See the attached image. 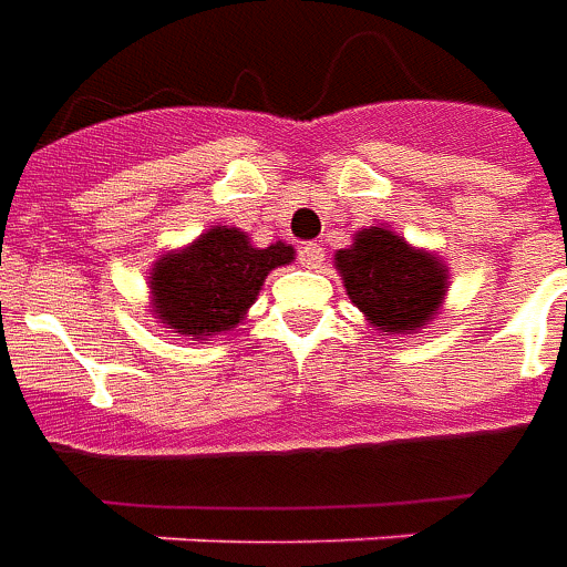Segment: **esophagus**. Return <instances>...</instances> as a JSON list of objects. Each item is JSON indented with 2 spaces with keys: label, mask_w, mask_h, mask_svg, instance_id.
I'll use <instances>...</instances> for the list:
<instances>
[{
  "label": "esophagus",
  "mask_w": 567,
  "mask_h": 567,
  "mask_svg": "<svg viewBox=\"0 0 567 567\" xmlns=\"http://www.w3.org/2000/svg\"><path fill=\"white\" fill-rule=\"evenodd\" d=\"M297 255H300V260H303L307 267H319L321 260H324V251H321L319 243H303Z\"/></svg>",
  "instance_id": "1"
}]
</instances>
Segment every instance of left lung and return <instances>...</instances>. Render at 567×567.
Wrapping results in <instances>:
<instances>
[{
  "label": "left lung",
  "instance_id": "8db88e82",
  "mask_svg": "<svg viewBox=\"0 0 567 567\" xmlns=\"http://www.w3.org/2000/svg\"><path fill=\"white\" fill-rule=\"evenodd\" d=\"M337 267L352 303L377 331H416L437 312L446 291L443 264L382 227L361 230L355 246L337 255Z\"/></svg>",
  "mask_w": 567,
  "mask_h": 567
}]
</instances>
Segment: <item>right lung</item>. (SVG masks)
Segmentation results:
<instances>
[{
	"label": "right lung",
	"mask_w": 567,
	"mask_h": 567,
	"mask_svg": "<svg viewBox=\"0 0 567 567\" xmlns=\"http://www.w3.org/2000/svg\"><path fill=\"white\" fill-rule=\"evenodd\" d=\"M295 258V248L272 243L255 248L236 227H215L190 248L157 260L151 272L154 312L175 333L209 337L239 324L267 272Z\"/></svg>",
	"instance_id": "add662e5"
}]
</instances>
